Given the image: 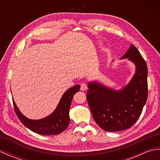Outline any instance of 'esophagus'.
<instances>
[{
	"instance_id": "esophagus-1",
	"label": "esophagus",
	"mask_w": 160,
	"mask_h": 160,
	"mask_svg": "<svg viewBox=\"0 0 160 160\" xmlns=\"http://www.w3.org/2000/svg\"><path fill=\"white\" fill-rule=\"evenodd\" d=\"M80 89H81V90H82V91H85L87 89V83L82 82V84H81Z\"/></svg>"
}]
</instances>
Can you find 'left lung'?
Returning a JSON list of instances; mask_svg holds the SVG:
<instances>
[{
	"label": "left lung",
	"mask_w": 160,
	"mask_h": 160,
	"mask_svg": "<svg viewBox=\"0 0 160 160\" xmlns=\"http://www.w3.org/2000/svg\"><path fill=\"white\" fill-rule=\"evenodd\" d=\"M122 58H128L136 70L123 89L114 91L98 82L88 84L87 100L97 124L109 132L131 128L143 110L148 97V69L146 61L133 45Z\"/></svg>",
	"instance_id": "left-lung-1"
}]
</instances>
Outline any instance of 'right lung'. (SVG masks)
Masks as SVG:
<instances>
[{"label": "right lung", "mask_w": 160, "mask_h": 160, "mask_svg": "<svg viewBox=\"0 0 160 160\" xmlns=\"http://www.w3.org/2000/svg\"><path fill=\"white\" fill-rule=\"evenodd\" d=\"M80 87L77 84L70 88L61 98L60 102L53 113L38 120H29L20 113L13 100L15 113L20 121L29 130L43 135H58L68 127L70 122L69 108L74 94L79 91Z\"/></svg>", "instance_id": "right-lung-1"}]
</instances>
